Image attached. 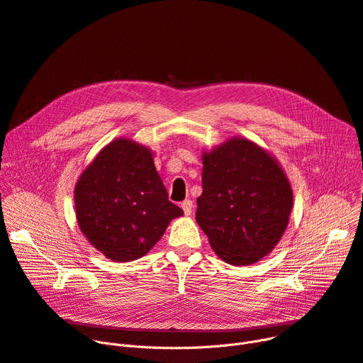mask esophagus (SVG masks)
I'll use <instances>...</instances> for the list:
<instances>
[{
  "mask_svg": "<svg viewBox=\"0 0 363 363\" xmlns=\"http://www.w3.org/2000/svg\"><path fill=\"white\" fill-rule=\"evenodd\" d=\"M182 209L184 211V216H190L191 211H194V203H191V201L186 199L182 202Z\"/></svg>",
  "mask_w": 363,
  "mask_h": 363,
  "instance_id": "34e87169",
  "label": "esophagus"
}]
</instances>
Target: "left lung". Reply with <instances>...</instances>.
Listing matches in <instances>:
<instances>
[{"mask_svg": "<svg viewBox=\"0 0 363 363\" xmlns=\"http://www.w3.org/2000/svg\"><path fill=\"white\" fill-rule=\"evenodd\" d=\"M196 221L211 247L231 265L261 261L283 238L293 190L283 167L246 138H230L202 152Z\"/></svg>", "mask_w": 363, "mask_h": 363, "instance_id": "obj_1", "label": "left lung"}]
</instances>
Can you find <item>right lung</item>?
Wrapping results in <instances>:
<instances>
[{
	"label": "right lung",
	"instance_id": "obj_1",
	"mask_svg": "<svg viewBox=\"0 0 363 363\" xmlns=\"http://www.w3.org/2000/svg\"><path fill=\"white\" fill-rule=\"evenodd\" d=\"M83 236L114 262L139 259L183 209L168 201L147 146L117 138L104 146L74 186Z\"/></svg>",
	"mask_w": 363,
	"mask_h": 363
}]
</instances>
